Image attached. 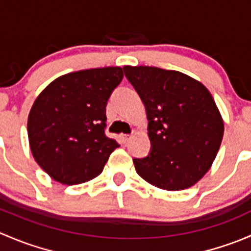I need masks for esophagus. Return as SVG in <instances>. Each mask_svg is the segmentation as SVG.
Returning a JSON list of instances; mask_svg holds the SVG:
<instances>
[{
  "label": "esophagus",
  "mask_w": 251,
  "mask_h": 251,
  "mask_svg": "<svg viewBox=\"0 0 251 251\" xmlns=\"http://www.w3.org/2000/svg\"><path fill=\"white\" fill-rule=\"evenodd\" d=\"M133 136L132 135H121V138H123V142L124 143H127V142H130L132 140Z\"/></svg>",
  "instance_id": "esophagus-1"
}]
</instances>
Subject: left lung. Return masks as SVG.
<instances>
[{
    "label": "left lung",
    "mask_w": 251,
    "mask_h": 251,
    "mask_svg": "<svg viewBox=\"0 0 251 251\" xmlns=\"http://www.w3.org/2000/svg\"><path fill=\"white\" fill-rule=\"evenodd\" d=\"M148 119L151 151L133 159L137 174L165 191L194 186L209 171L224 137V119L201 82L176 70L124 67Z\"/></svg>",
    "instance_id": "obj_1"
}]
</instances>
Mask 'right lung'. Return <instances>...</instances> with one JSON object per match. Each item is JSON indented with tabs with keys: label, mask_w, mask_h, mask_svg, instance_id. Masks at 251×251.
I'll list each match as a JSON object with an SVG mask.
<instances>
[{
	"label": "right lung",
	"mask_w": 251,
	"mask_h": 251,
	"mask_svg": "<svg viewBox=\"0 0 251 251\" xmlns=\"http://www.w3.org/2000/svg\"><path fill=\"white\" fill-rule=\"evenodd\" d=\"M123 68L80 70L57 77L39 95L27 118L30 149L54 181L80 184L103 171L118 142L105 136V107Z\"/></svg>",
	"instance_id": "obj_1"
}]
</instances>
